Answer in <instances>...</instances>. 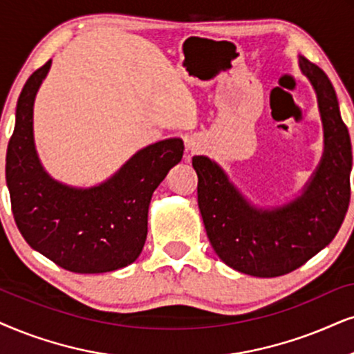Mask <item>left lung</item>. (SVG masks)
<instances>
[{
  "label": "left lung",
  "mask_w": 354,
  "mask_h": 354,
  "mask_svg": "<svg viewBox=\"0 0 354 354\" xmlns=\"http://www.w3.org/2000/svg\"><path fill=\"white\" fill-rule=\"evenodd\" d=\"M301 70L317 91L325 132L324 158L301 198L272 210L257 209L207 156L192 158L210 245L225 265L250 276L297 270L335 239L350 205L351 140L333 84L307 58H301Z\"/></svg>",
  "instance_id": "8db88e82"
}]
</instances>
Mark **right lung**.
<instances>
[{
  "mask_svg": "<svg viewBox=\"0 0 354 354\" xmlns=\"http://www.w3.org/2000/svg\"><path fill=\"white\" fill-rule=\"evenodd\" d=\"M50 62L30 75L16 107L6 151V183L16 225L24 240L66 271L96 274L136 261L147 239L151 194L183 158L181 138L145 147L111 180L89 189L53 181L34 149L35 93Z\"/></svg>",
  "mask_w": 354,
  "mask_h": 354,
  "instance_id": "obj_1",
  "label": "right lung"
}]
</instances>
